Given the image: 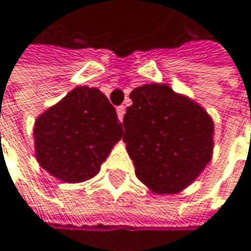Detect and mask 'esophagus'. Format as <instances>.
<instances>
[{"instance_id": "34e87169", "label": "esophagus", "mask_w": 251, "mask_h": 251, "mask_svg": "<svg viewBox=\"0 0 251 251\" xmlns=\"http://www.w3.org/2000/svg\"><path fill=\"white\" fill-rule=\"evenodd\" d=\"M116 112H118V116H119V119H121V121H124V116H125V112H126L125 106H119V107L116 109Z\"/></svg>"}]
</instances>
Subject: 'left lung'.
<instances>
[{
	"mask_svg": "<svg viewBox=\"0 0 251 251\" xmlns=\"http://www.w3.org/2000/svg\"><path fill=\"white\" fill-rule=\"evenodd\" d=\"M129 97L124 142L136 177L158 195L186 189L212 158V118L167 84L141 85Z\"/></svg>",
	"mask_w": 251,
	"mask_h": 251,
	"instance_id": "obj_1",
	"label": "left lung"
}]
</instances>
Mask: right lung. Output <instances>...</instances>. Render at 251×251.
<instances>
[{
  "instance_id": "obj_1",
  "label": "right lung",
  "mask_w": 251,
  "mask_h": 251,
  "mask_svg": "<svg viewBox=\"0 0 251 251\" xmlns=\"http://www.w3.org/2000/svg\"><path fill=\"white\" fill-rule=\"evenodd\" d=\"M122 133L107 97L94 87H76L36 119V158L62 181H85L100 172Z\"/></svg>"
}]
</instances>
